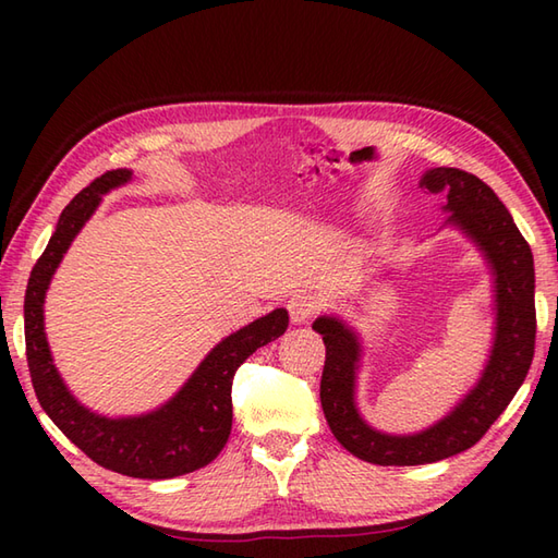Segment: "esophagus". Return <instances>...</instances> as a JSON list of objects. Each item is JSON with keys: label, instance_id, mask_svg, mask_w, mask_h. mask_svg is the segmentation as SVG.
<instances>
[{"label": "esophagus", "instance_id": "1", "mask_svg": "<svg viewBox=\"0 0 558 558\" xmlns=\"http://www.w3.org/2000/svg\"><path fill=\"white\" fill-rule=\"evenodd\" d=\"M316 310H318V302L310 292H294L288 300V312H290L292 324H306L316 314Z\"/></svg>", "mask_w": 558, "mask_h": 558}]
</instances>
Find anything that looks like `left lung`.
<instances>
[{"instance_id":"8db88e82","label":"left lung","mask_w":558,"mask_h":558,"mask_svg":"<svg viewBox=\"0 0 558 558\" xmlns=\"http://www.w3.org/2000/svg\"><path fill=\"white\" fill-rule=\"evenodd\" d=\"M422 189L446 198L448 222L465 230L489 258L496 276V338L487 369L465 400L432 429L388 436L372 429L354 408V369L360 342L338 318L322 316L314 330L324 336L322 408L330 432L360 460L374 465H426L475 446L523 386L535 357V264L525 236L494 189L458 168H434Z\"/></svg>"}]
</instances>
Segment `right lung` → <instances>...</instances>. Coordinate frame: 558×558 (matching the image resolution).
Instances as JSON below:
<instances>
[{"instance_id": "1", "label": "right lung", "mask_w": 558, "mask_h": 558, "mask_svg": "<svg viewBox=\"0 0 558 558\" xmlns=\"http://www.w3.org/2000/svg\"><path fill=\"white\" fill-rule=\"evenodd\" d=\"M129 177H132L129 170H108L96 177L71 198V204L59 216L50 244L45 246L38 264L31 270L26 300H23L26 360L40 408L93 462L126 477L170 480L204 468L218 458L232 429L234 372L248 354L286 333L290 318L286 310H276L225 338L201 362L180 393L150 414L108 420L76 402L59 378L50 348H47L43 328L45 292L71 240L100 204V196L124 184Z\"/></svg>"}]
</instances>
